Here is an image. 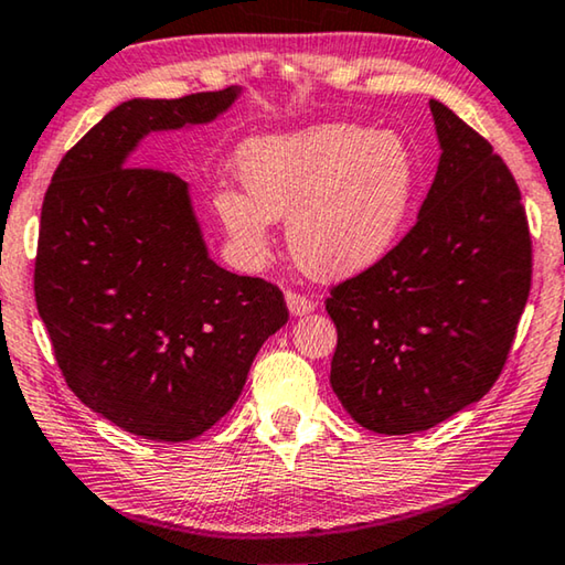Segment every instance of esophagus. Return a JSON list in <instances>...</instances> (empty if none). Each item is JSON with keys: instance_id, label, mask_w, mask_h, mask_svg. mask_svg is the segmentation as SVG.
Returning a JSON list of instances; mask_svg holds the SVG:
<instances>
[{"instance_id": "34e87169", "label": "esophagus", "mask_w": 565, "mask_h": 565, "mask_svg": "<svg viewBox=\"0 0 565 565\" xmlns=\"http://www.w3.org/2000/svg\"><path fill=\"white\" fill-rule=\"evenodd\" d=\"M286 307H289L294 317H303V315H309L311 309H315V301H311L307 294L286 291Z\"/></svg>"}]
</instances>
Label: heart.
Wrapping results in <instances>:
<instances>
[{"mask_svg": "<svg viewBox=\"0 0 565 565\" xmlns=\"http://www.w3.org/2000/svg\"><path fill=\"white\" fill-rule=\"evenodd\" d=\"M244 193L226 188L213 209L236 256L262 266L274 221L286 218L297 264L339 279L377 264L397 244L417 199L419 168L409 142L356 122L250 138L236 153Z\"/></svg>", "mask_w": 565, "mask_h": 565, "instance_id": "obj_1", "label": "heart"}]
</instances>
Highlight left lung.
<instances>
[{
	"mask_svg": "<svg viewBox=\"0 0 565 565\" xmlns=\"http://www.w3.org/2000/svg\"><path fill=\"white\" fill-rule=\"evenodd\" d=\"M443 156L409 234L331 289V390L362 427H435L503 372L531 291L533 248L503 158L450 107L429 100Z\"/></svg>",
	"mask_w": 565,
	"mask_h": 565,
	"instance_id": "8db88e82",
	"label": "left lung"
}]
</instances>
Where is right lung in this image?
I'll return each mask as SVG.
<instances>
[{"label": "right lung", "instance_id": "obj_1", "mask_svg": "<svg viewBox=\"0 0 565 565\" xmlns=\"http://www.w3.org/2000/svg\"><path fill=\"white\" fill-rule=\"evenodd\" d=\"M238 95L118 105L44 193L34 299L62 377L146 440L183 443L216 425L289 319L279 286L209 258L183 178L130 160L150 132L216 120Z\"/></svg>", "mask_w": 565, "mask_h": 565}]
</instances>
